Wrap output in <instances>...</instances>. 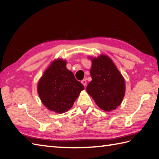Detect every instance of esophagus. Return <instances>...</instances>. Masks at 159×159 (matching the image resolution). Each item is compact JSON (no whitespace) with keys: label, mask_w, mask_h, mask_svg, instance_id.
I'll return each mask as SVG.
<instances>
[{"label":"esophagus","mask_w":159,"mask_h":159,"mask_svg":"<svg viewBox=\"0 0 159 159\" xmlns=\"http://www.w3.org/2000/svg\"><path fill=\"white\" fill-rule=\"evenodd\" d=\"M81 83L83 84V85L84 86H86V85H87V81H86V80H85V79L82 80H81Z\"/></svg>","instance_id":"34e87169"}]
</instances>
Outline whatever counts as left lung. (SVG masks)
I'll return each mask as SVG.
<instances>
[{
	"label": "left lung",
	"instance_id": "left-lung-1",
	"mask_svg": "<svg viewBox=\"0 0 159 159\" xmlns=\"http://www.w3.org/2000/svg\"><path fill=\"white\" fill-rule=\"evenodd\" d=\"M90 74L92 80L87 86V92L104 111L115 110L122 102L125 81L113 61L101 55L92 59Z\"/></svg>",
	"mask_w": 159,
	"mask_h": 159
}]
</instances>
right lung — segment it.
Wrapping results in <instances>:
<instances>
[{
	"label": "right lung",
	"instance_id": "1",
	"mask_svg": "<svg viewBox=\"0 0 159 159\" xmlns=\"http://www.w3.org/2000/svg\"><path fill=\"white\" fill-rule=\"evenodd\" d=\"M84 89L66 67V61L57 59L51 63L39 79L38 92L43 105L57 113H65Z\"/></svg>",
	"mask_w": 159,
	"mask_h": 159
}]
</instances>
